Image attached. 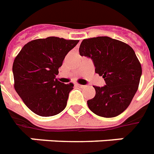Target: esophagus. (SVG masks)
<instances>
[{
	"mask_svg": "<svg viewBox=\"0 0 154 154\" xmlns=\"http://www.w3.org/2000/svg\"><path fill=\"white\" fill-rule=\"evenodd\" d=\"M76 85H77V87H79V88H85V85H80V84H77Z\"/></svg>",
	"mask_w": 154,
	"mask_h": 154,
	"instance_id": "esophagus-1",
	"label": "esophagus"
}]
</instances>
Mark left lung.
I'll use <instances>...</instances> for the list:
<instances>
[{"instance_id":"1","label":"left lung","mask_w":154,"mask_h":154,"mask_svg":"<svg viewBox=\"0 0 154 154\" xmlns=\"http://www.w3.org/2000/svg\"><path fill=\"white\" fill-rule=\"evenodd\" d=\"M79 53L93 60L95 72L105 82L94 86L95 97L87 101L89 109L103 117L121 114L134 98L142 73L134 49L111 37H97L83 40Z\"/></svg>"}]
</instances>
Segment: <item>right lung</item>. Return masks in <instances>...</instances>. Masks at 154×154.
I'll return each mask as SVG.
<instances>
[{
    "instance_id": "1",
    "label": "right lung",
    "mask_w": 154,
    "mask_h": 154,
    "mask_svg": "<svg viewBox=\"0 0 154 154\" xmlns=\"http://www.w3.org/2000/svg\"><path fill=\"white\" fill-rule=\"evenodd\" d=\"M78 42L56 37L34 40L25 45L15 58L14 88L34 113L51 117L66 107L73 85L58 82L56 76L65 56Z\"/></svg>"
}]
</instances>
